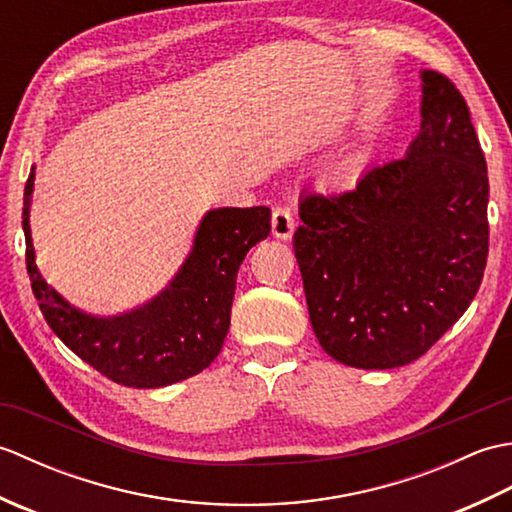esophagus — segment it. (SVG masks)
<instances>
[{
  "mask_svg": "<svg viewBox=\"0 0 512 512\" xmlns=\"http://www.w3.org/2000/svg\"><path fill=\"white\" fill-rule=\"evenodd\" d=\"M270 224H273V235L277 239H290L292 233H295V217H292L286 206L273 209V220H270Z\"/></svg>",
  "mask_w": 512,
  "mask_h": 512,
  "instance_id": "1",
  "label": "esophagus"
}]
</instances>
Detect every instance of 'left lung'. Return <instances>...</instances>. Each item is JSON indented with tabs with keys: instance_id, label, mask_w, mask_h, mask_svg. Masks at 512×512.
<instances>
[{
	"instance_id": "obj_1",
	"label": "left lung",
	"mask_w": 512,
	"mask_h": 512,
	"mask_svg": "<svg viewBox=\"0 0 512 512\" xmlns=\"http://www.w3.org/2000/svg\"><path fill=\"white\" fill-rule=\"evenodd\" d=\"M420 132L354 189L301 195L292 237L312 330L334 361H416L471 306L488 257V176L469 107L422 70Z\"/></svg>"
}]
</instances>
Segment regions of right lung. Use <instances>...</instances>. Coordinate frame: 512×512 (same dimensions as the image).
<instances>
[{
  "mask_svg": "<svg viewBox=\"0 0 512 512\" xmlns=\"http://www.w3.org/2000/svg\"><path fill=\"white\" fill-rule=\"evenodd\" d=\"M32 191L35 167L21 213L32 292L52 332L76 356L114 383L136 389L180 383L215 361L231 325L237 270L248 250L270 233L268 206L209 211L195 231L189 257L160 295L127 312L99 317L72 306L41 277L30 233Z\"/></svg>",
  "mask_w": 512,
  "mask_h": 512,
  "instance_id": "right-lung-1",
  "label": "right lung"
}]
</instances>
